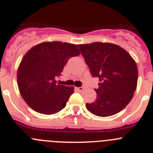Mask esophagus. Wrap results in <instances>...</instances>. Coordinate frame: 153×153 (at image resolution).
I'll return each mask as SVG.
<instances>
[{"label": "esophagus", "instance_id": "1", "mask_svg": "<svg viewBox=\"0 0 153 153\" xmlns=\"http://www.w3.org/2000/svg\"><path fill=\"white\" fill-rule=\"evenodd\" d=\"M76 90H77L78 92H82L84 90V88L83 87H76Z\"/></svg>", "mask_w": 153, "mask_h": 153}]
</instances>
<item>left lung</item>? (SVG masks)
<instances>
[{"label":"left lung","instance_id":"1","mask_svg":"<svg viewBox=\"0 0 153 153\" xmlns=\"http://www.w3.org/2000/svg\"><path fill=\"white\" fill-rule=\"evenodd\" d=\"M93 77L99 78L95 102L86 109L98 117L120 112L128 105L136 90L138 69L129 53L117 44L95 42L78 45Z\"/></svg>","mask_w":153,"mask_h":153}]
</instances>
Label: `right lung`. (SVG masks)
I'll return each mask as SVG.
<instances>
[{
    "mask_svg": "<svg viewBox=\"0 0 153 153\" xmlns=\"http://www.w3.org/2000/svg\"><path fill=\"white\" fill-rule=\"evenodd\" d=\"M77 46L60 41L44 42L27 52L17 70L21 97L37 113L51 115L66 106L74 86L56 83L68 60L79 55Z\"/></svg>",
    "mask_w": 153,
    "mask_h": 153,
    "instance_id": "add662e5",
    "label": "right lung"
}]
</instances>
